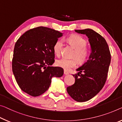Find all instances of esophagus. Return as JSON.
<instances>
[{
    "instance_id": "esophagus-1",
    "label": "esophagus",
    "mask_w": 122,
    "mask_h": 122,
    "mask_svg": "<svg viewBox=\"0 0 122 122\" xmlns=\"http://www.w3.org/2000/svg\"><path fill=\"white\" fill-rule=\"evenodd\" d=\"M64 75H69V73L66 70H64Z\"/></svg>"
}]
</instances>
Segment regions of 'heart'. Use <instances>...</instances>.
Segmentation results:
<instances>
[{"instance_id": "obj_1", "label": "heart", "mask_w": 122, "mask_h": 122, "mask_svg": "<svg viewBox=\"0 0 122 122\" xmlns=\"http://www.w3.org/2000/svg\"><path fill=\"white\" fill-rule=\"evenodd\" d=\"M66 41L70 45H71L76 51L74 57H76L81 63L83 62L87 58L88 56V51L86 48L87 46V41L83 37L78 35H73L66 39ZM63 46V41L59 40L56 42L53 46V51L56 55H61V51ZM76 59H69L66 58H61L56 61L57 66L61 67L65 70H70L77 65Z\"/></svg>"}]
</instances>
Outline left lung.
Wrapping results in <instances>:
<instances>
[{
	"label": "left lung",
	"instance_id": "1",
	"mask_svg": "<svg viewBox=\"0 0 122 122\" xmlns=\"http://www.w3.org/2000/svg\"><path fill=\"white\" fill-rule=\"evenodd\" d=\"M86 35L91 46V54L87 61L73 75L75 82L67 87L69 95L76 102H85L95 97L104 87L111 62V55L105 39L91 29L75 30Z\"/></svg>",
	"mask_w": 122,
	"mask_h": 122
}]
</instances>
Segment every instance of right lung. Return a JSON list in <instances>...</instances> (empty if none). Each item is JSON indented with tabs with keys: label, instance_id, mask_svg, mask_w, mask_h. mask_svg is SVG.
<instances>
[{
	"label": "right lung",
	"instance_id": "right-lung-1",
	"mask_svg": "<svg viewBox=\"0 0 122 122\" xmlns=\"http://www.w3.org/2000/svg\"><path fill=\"white\" fill-rule=\"evenodd\" d=\"M63 33L44 27L30 29L15 45L12 71L20 88L33 97L48 89L53 77H60L64 71L51 65L55 62L53 46Z\"/></svg>",
	"mask_w": 122,
	"mask_h": 122
}]
</instances>
